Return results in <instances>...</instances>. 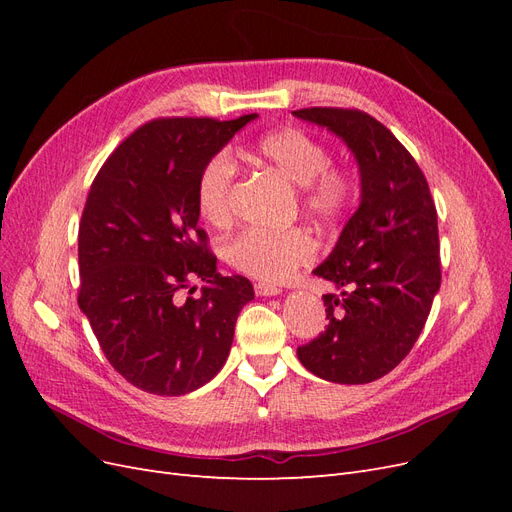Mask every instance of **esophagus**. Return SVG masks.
<instances>
[{"label":"esophagus","mask_w":512,"mask_h":512,"mask_svg":"<svg viewBox=\"0 0 512 512\" xmlns=\"http://www.w3.org/2000/svg\"><path fill=\"white\" fill-rule=\"evenodd\" d=\"M254 290H256L258 297H275V294H280V292H282V290L277 288V286H271V284H262V282H258V284L254 286Z\"/></svg>","instance_id":"1"}]
</instances>
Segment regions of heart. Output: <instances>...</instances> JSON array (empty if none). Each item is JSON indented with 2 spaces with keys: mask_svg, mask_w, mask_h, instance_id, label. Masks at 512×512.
<instances>
[{
  "mask_svg": "<svg viewBox=\"0 0 512 512\" xmlns=\"http://www.w3.org/2000/svg\"><path fill=\"white\" fill-rule=\"evenodd\" d=\"M260 160L275 168L290 183L299 185L301 207L320 220H337L352 203V181L331 168V153L314 136L299 128L269 132L256 143ZM237 164L220 151L207 160L196 183V207L211 226H226L232 218V183ZM316 254L312 237L301 228L239 232L224 245L232 269L262 282H282Z\"/></svg>",
  "mask_w": 512,
  "mask_h": 512,
  "instance_id": "1",
  "label": "heart"
}]
</instances>
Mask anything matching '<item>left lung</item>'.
<instances>
[{
	"label": "left lung",
	"instance_id": "8db88e82",
	"mask_svg": "<svg viewBox=\"0 0 512 512\" xmlns=\"http://www.w3.org/2000/svg\"><path fill=\"white\" fill-rule=\"evenodd\" d=\"M342 138L361 173V205L314 275L327 329L299 346L307 371L337 384H367L406 359L440 290L438 213L423 170L378 119L356 108L292 111Z\"/></svg>",
	"mask_w": 512,
	"mask_h": 512
}]
</instances>
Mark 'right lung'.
<instances>
[{
    "instance_id": "1",
    "label": "right lung",
    "mask_w": 512,
    "mask_h": 512,
    "mask_svg": "<svg viewBox=\"0 0 512 512\" xmlns=\"http://www.w3.org/2000/svg\"><path fill=\"white\" fill-rule=\"evenodd\" d=\"M256 117L149 121L91 183L79 226V307L108 363L145 393L177 397L207 384L228 359L241 307L254 299L247 277L218 273L198 228L196 183ZM194 279L208 286L183 302L178 294Z\"/></svg>"
}]
</instances>
